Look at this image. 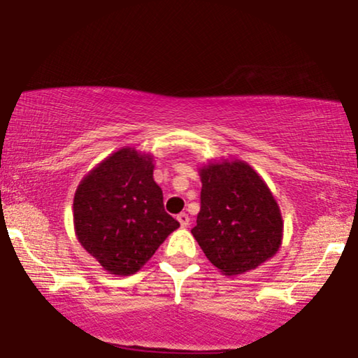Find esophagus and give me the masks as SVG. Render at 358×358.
<instances>
[{"label":"esophagus","instance_id":"obj_1","mask_svg":"<svg viewBox=\"0 0 358 358\" xmlns=\"http://www.w3.org/2000/svg\"><path fill=\"white\" fill-rule=\"evenodd\" d=\"M178 222L180 223V227H182V228L189 227V222H190L189 215H187V213H179V215H178Z\"/></svg>","mask_w":358,"mask_h":358}]
</instances>
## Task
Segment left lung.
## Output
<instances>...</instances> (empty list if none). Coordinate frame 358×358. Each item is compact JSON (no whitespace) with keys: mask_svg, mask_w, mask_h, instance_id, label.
<instances>
[{"mask_svg":"<svg viewBox=\"0 0 358 358\" xmlns=\"http://www.w3.org/2000/svg\"><path fill=\"white\" fill-rule=\"evenodd\" d=\"M202 192L194 238L223 275L257 268L282 246L283 220L261 176L241 159L199 168Z\"/></svg>","mask_w":358,"mask_h":358,"instance_id":"1","label":"left lung"}]
</instances>
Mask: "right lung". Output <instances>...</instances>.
<instances>
[{
	"instance_id": "1",
	"label": "right lung",
	"mask_w": 358,
	"mask_h": 358,
	"mask_svg": "<svg viewBox=\"0 0 358 358\" xmlns=\"http://www.w3.org/2000/svg\"><path fill=\"white\" fill-rule=\"evenodd\" d=\"M153 169V156L124 146L90 171L75 192L78 241L114 275L138 272L179 228L166 213Z\"/></svg>"
}]
</instances>
